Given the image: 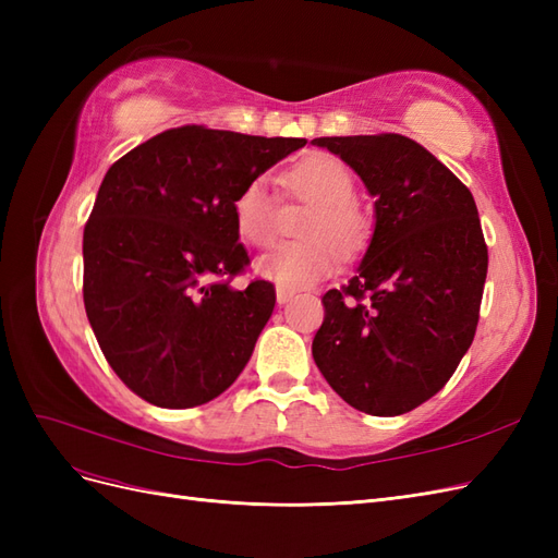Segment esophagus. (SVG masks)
I'll use <instances>...</instances> for the list:
<instances>
[{"label": "esophagus", "instance_id": "obj_1", "mask_svg": "<svg viewBox=\"0 0 558 558\" xmlns=\"http://www.w3.org/2000/svg\"><path fill=\"white\" fill-rule=\"evenodd\" d=\"M293 298V293L291 291H286V289H277V302L279 305H286V302H289Z\"/></svg>", "mask_w": 558, "mask_h": 558}]
</instances>
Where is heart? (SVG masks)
Masks as SVG:
<instances>
[{
	"label": "heart",
	"instance_id": "b5f03b06",
	"mask_svg": "<svg viewBox=\"0 0 558 558\" xmlns=\"http://www.w3.org/2000/svg\"><path fill=\"white\" fill-rule=\"evenodd\" d=\"M283 191L316 207L302 238L310 242L281 244L256 263V272L279 289H312L340 267V245L356 253L367 240V221L353 205L356 181L347 165L332 156H310L281 177ZM232 221L251 246L272 244L277 234V202L263 179L248 181L232 202Z\"/></svg>",
	"mask_w": 558,
	"mask_h": 558
}]
</instances>
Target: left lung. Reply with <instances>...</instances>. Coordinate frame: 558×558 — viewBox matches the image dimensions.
<instances>
[{
  "label": "left lung",
  "instance_id": "8db88e82",
  "mask_svg": "<svg viewBox=\"0 0 558 558\" xmlns=\"http://www.w3.org/2000/svg\"><path fill=\"white\" fill-rule=\"evenodd\" d=\"M375 197V232L312 342L316 367L351 408L412 412L459 367L477 330L488 253L472 193L402 134L318 137Z\"/></svg>",
  "mask_w": 558,
  "mask_h": 558
}]
</instances>
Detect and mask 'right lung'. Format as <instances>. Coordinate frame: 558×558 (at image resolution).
<instances>
[{"mask_svg": "<svg viewBox=\"0 0 558 558\" xmlns=\"http://www.w3.org/2000/svg\"><path fill=\"white\" fill-rule=\"evenodd\" d=\"M307 140L183 125L116 160L83 230V302L113 373L150 404L195 408L240 377L275 310L232 202Z\"/></svg>", "mask_w": 558, "mask_h": 558, "instance_id": "right-lung-1", "label": "right lung"}]
</instances>
